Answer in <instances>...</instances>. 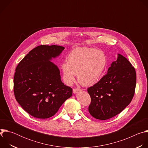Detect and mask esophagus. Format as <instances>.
I'll use <instances>...</instances> for the list:
<instances>
[{
  "label": "esophagus",
  "mask_w": 148,
  "mask_h": 148,
  "mask_svg": "<svg viewBox=\"0 0 148 148\" xmlns=\"http://www.w3.org/2000/svg\"><path fill=\"white\" fill-rule=\"evenodd\" d=\"M81 91H82V90H80V89H76V88H75V89H73V92L74 94H77V93H78V92H81Z\"/></svg>",
  "instance_id": "esophagus-1"
}]
</instances>
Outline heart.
Returning a JSON list of instances; mask_svg holds the SVG:
<instances>
[{"label": "heart", "instance_id": "obj_1", "mask_svg": "<svg viewBox=\"0 0 148 148\" xmlns=\"http://www.w3.org/2000/svg\"><path fill=\"white\" fill-rule=\"evenodd\" d=\"M107 64V57L101 50L88 47L75 49L69 55L67 62L61 64L63 80L70 86L77 75L83 86H92L101 78Z\"/></svg>", "mask_w": 148, "mask_h": 148}]
</instances>
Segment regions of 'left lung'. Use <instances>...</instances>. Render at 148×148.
<instances>
[{
  "label": "left lung",
  "instance_id": "obj_1",
  "mask_svg": "<svg viewBox=\"0 0 148 148\" xmlns=\"http://www.w3.org/2000/svg\"><path fill=\"white\" fill-rule=\"evenodd\" d=\"M136 87V71L131 62L118 54L107 74L88 88L91 98L88 107L95 118L106 120L122 112L131 102Z\"/></svg>",
  "mask_w": 148,
  "mask_h": 148
}]
</instances>
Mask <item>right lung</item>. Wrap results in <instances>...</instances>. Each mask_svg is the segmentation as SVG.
Here are the masks:
<instances>
[{
	"label": "right lung",
	"mask_w": 148,
	"mask_h": 148,
	"mask_svg": "<svg viewBox=\"0 0 148 148\" xmlns=\"http://www.w3.org/2000/svg\"><path fill=\"white\" fill-rule=\"evenodd\" d=\"M64 49L56 45L38 46L16 69L13 81L16 99L25 111L35 118L51 117L72 96V88L62 82L58 67L51 62Z\"/></svg>",
	"instance_id": "1"
}]
</instances>
